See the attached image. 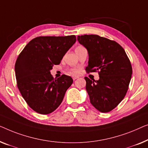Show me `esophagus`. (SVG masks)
Instances as JSON below:
<instances>
[{
    "label": "esophagus",
    "mask_w": 148,
    "mask_h": 148,
    "mask_svg": "<svg viewBox=\"0 0 148 148\" xmlns=\"http://www.w3.org/2000/svg\"><path fill=\"white\" fill-rule=\"evenodd\" d=\"M79 78V76H72V78H73V80H76L77 78Z\"/></svg>",
    "instance_id": "obj_1"
}]
</instances>
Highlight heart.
Here are the masks:
<instances>
[{
    "label": "heart",
    "mask_w": 148,
    "mask_h": 148,
    "mask_svg": "<svg viewBox=\"0 0 148 148\" xmlns=\"http://www.w3.org/2000/svg\"><path fill=\"white\" fill-rule=\"evenodd\" d=\"M70 73L72 75H76V74H78L79 73V71L76 69H73L70 72Z\"/></svg>",
    "instance_id": "1"
}]
</instances>
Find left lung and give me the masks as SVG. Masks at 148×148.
I'll list each match as a JSON object with an SVG mask.
<instances>
[{"label":"left lung","mask_w":148,"mask_h":148,"mask_svg":"<svg viewBox=\"0 0 148 148\" xmlns=\"http://www.w3.org/2000/svg\"><path fill=\"white\" fill-rule=\"evenodd\" d=\"M77 39L88 51L86 71L98 72L99 75V80L84 78L90 103L102 113L111 111L127 92L132 74L130 60L115 41L97 35H81Z\"/></svg>","instance_id":"obj_1"}]
</instances>
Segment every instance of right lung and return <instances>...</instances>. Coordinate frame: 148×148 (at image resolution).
Masks as SVG:
<instances>
[{"label":"right lung","mask_w":148,"mask_h":148,"mask_svg":"<svg viewBox=\"0 0 148 148\" xmlns=\"http://www.w3.org/2000/svg\"><path fill=\"white\" fill-rule=\"evenodd\" d=\"M76 41L75 35L40 36L29 42L16 59V84L27 105L37 113H52L63 101L73 80L63 74L53 79L50 70L60 64Z\"/></svg>","instance_id":"add662e5"}]
</instances>
